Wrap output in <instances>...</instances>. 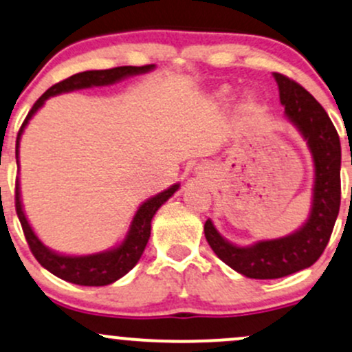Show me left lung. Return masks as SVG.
I'll return each instance as SVG.
<instances>
[{
    "label": "left lung",
    "instance_id": "obj_1",
    "mask_svg": "<svg viewBox=\"0 0 352 352\" xmlns=\"http://www.w3.org/2000/svg\"><path fill=\"white\" fill-rule=\"evenodd\" d=\"M274 78L284 113L301 131L314 160L309 219L286 238L259 241L248 248L228 243L211 219L204 224V236L216 256L239 274L252 279H278L313 266L329 243L341 206V143L333 121L301 85L281 73H274Z\"/></svg>",
    "mask_w": 352,
    "mask_h": 352
}]
</instances>
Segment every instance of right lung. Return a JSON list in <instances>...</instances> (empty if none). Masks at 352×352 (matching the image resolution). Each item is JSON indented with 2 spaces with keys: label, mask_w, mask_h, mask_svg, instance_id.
Returning a JSON list of instances; mask_svg holds the SVG:
<instances>
[{
  "label": "right lung",
  "mask_w": 352,
  "mask_h": 352,
  "mask_svg": "<svg viewBox=\"0 0 352 352\" xmlns=\"http://www.w3.org/2000/svg\"><path fill=\"white\" fill-rule=\"evenodd\" d=\"M155 68V65H144V66H118L111 69H93V71H82V73L73 74V76L66 78V80L56 82L43 94L39 100L34 102L33 108L28 113L26 120L23 121L21 128H19L16 138V163H18V148H19V138H21L23 129L26 128L28 121L33 118V114L45 104V101L50 96H56V94L68 93V91L91 88V86H104L113 85V82L123 80L126 76H133V74L148 73ZM179 188V184H175L166 191L160 192L151 199H148L140 206L136 211V216L133 218L131 228H129L128 236L123 243L111 251L98 252V254L89 256H63L58 252L48 250L38 236L34 234L28 223L25 212H23L21 199H19V184L16 179V191H14V206H16V214L21 223L23 232L28 241L31 252L36 258V261L46 267L50 272H53L58 278L65 279V281L80 284V286H106L118 281L123 278L126 272H129L140 261L141 254H143L146 244H148L149 234H151V219L156 214L166 201L169 199Z\"/></svg>",
  "instance_id": "obj_1"
}]
</instances>
